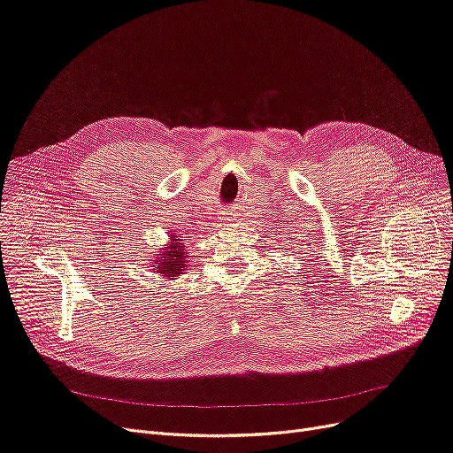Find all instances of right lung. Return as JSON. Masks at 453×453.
<instances>
[{"mask_svg": "<svg viewBox=\"0 0 453 453\" xmlns=\"http://www.w3.org/2000/svg\"><path fill=\"white\" fill-rule=\"evenodd\" d=\"M172 237V244L165 248L164 254H157L160 256V259H157L155 263V273H160L165 278H175L179 276L184 269V259H187V252L182 250V242L180 239H175V235Z\"/></svg>", "mask_w": 453, "mask_h": 453, "instance_id": "add662e5", "label": "right lung"}]
</instances>
